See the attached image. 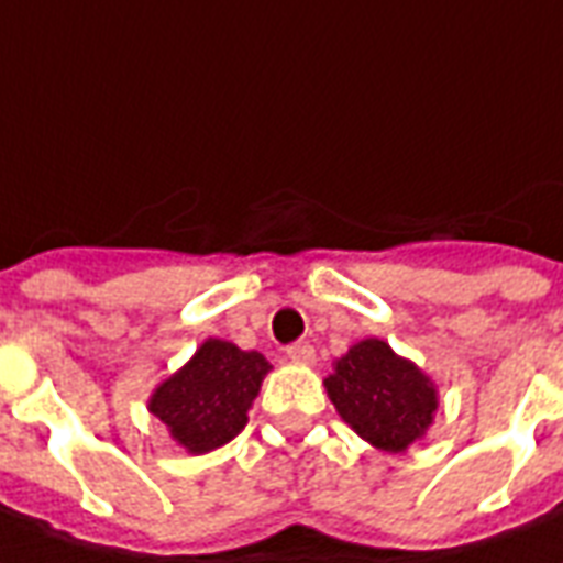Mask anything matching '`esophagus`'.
Instances as JSON below:
<instances>
[{"mask_svg":"<svg viewBox=\"0 0 563 563\" xmlns=\"http://www.w3.org/2000/svg\"><path fill=\"white\" fill-rule=\"evenodd\" d=\"M287 358L294 364H313L317 355H313L311 343H294V346H287Z\"/></svg>","mask_w":563,"mask_h":563,"instance_id":"obj_1","label":"esophagus"}]
</instances>
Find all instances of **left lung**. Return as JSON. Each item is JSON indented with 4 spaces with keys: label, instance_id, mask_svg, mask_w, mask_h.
Listing matches in <instances>:
<instances>
[{
    "label": "left lung",
    "instance_id": "8db88e82",
    "mask_svg": "<svg viewBox=\"0 0 563 563\" xmlns=\"http://www.w3.org/2000/svg\"><path fill=\"white\" fill-rule=\"evenodd\" d=\"M325 390L343 422L382 452H405L438 411L434 382L378 338L355 343L334 361Z\"/></svg>",
    "mask_w": 563,
    "mask_h": 563
}]
</instances>
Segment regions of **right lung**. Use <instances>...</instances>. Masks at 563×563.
<instances>
[{"mask_svg":"<svg viewBox=\"0 0 563 563\" xmlns=\"http://www.w3.org/2000/svg\"><path fill=\"white\" fill-rule=\"evenodd\" d=\"M267 373L269 361L261 352L208 338L185 367L155 387L150 411L178 446L205 455L241 434Z\"/></svg>","mask_w":563,"mask_h":563,"instance_id":"1","label":"right lung"}]
</instances>
